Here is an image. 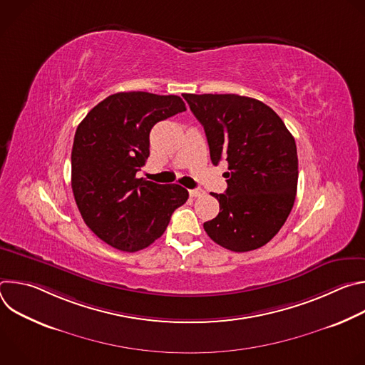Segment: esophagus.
Returning a JSON list of instances; mask_svg holds the SVG:
<instances>
[{
  "mask_svg": "<svg viewBox=\"0 0 365 365\" xmlns=\"http://www.w3.org/2000/svg\"><path fill=\"white\" fill-rule=\"evenodd\" d=\"M189 195H190L192 197H199V196H203L205 192H203L202 189H190V190H189Z\"/></svg>",
  "mask_w": 365,
  "mask_h": 365,
  "instance_id": "esophagus-1",
  "label": "esophagus"
}]
</instances>
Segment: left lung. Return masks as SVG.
Segmentation results:
<instances>
[{
    "label": "left lung",
    "mask_w": 365,
    "mask_h": 365,
    "mask_svg": "<svg viewBox=\"0 0 365 365\" xmlns=\"http://www.w3.org/2000/svg\"><path fill=\"white\" fill-rule=\"evenodd\" d=\"M203 125L211 160L228 162V187L214 193L217 218L203 224L221 247L266 245L286 222L297 189V150L282 118L262 101L235 93H183Z\"/></svg>",
    "instance_id": "1"
}]
</instances>
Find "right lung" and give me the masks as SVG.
Masks as SVG:
<instances>
[{
    "label": "right lung",
    "mask_w": 365,
    "mask_h": 365,
    "mask_svg": "<svg viewBox=\"0 0 365 365\" xmlns=\"http://www.w3.org/2000/svg\"><path fill=\"white\" fill-rule=\"evenodd\" d=\"M186 111L178 95L118 92L78 125L72 147V190L89 230L103 242L134 252L160 238L189 193L180 185L137 178L150 154L155 123Z\"/></svg>",
    "instance_id": "right-lung-1"
}]
</instances>
